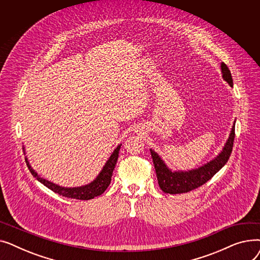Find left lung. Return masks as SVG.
Wrapping results in <instances>:
<instances>
[{"instance_id":"8db88e82","label":"left lung","mask_w":260,"mask_h":260,"mask_svg":"<svg viewBox=\"0 0 260 260\" xmlns=\"http://www.w3.org/2000/svg\"><path fill=\"white\" fill-rule=\"evenodd\" d=\"M220 67L223 80L228 82V84L231 87H233V79H232V75L228 66L222 62ZM235 122L236 121L233 123L229 138L221 152L214 159L197 169L188 171H173L167 166V163L163 161L158 153H156L152 148L149 149L155 166L158 183L163 192L167 194H182L189 192V190L197 188L209 181L217 172H219L225 166L231 156L232 148H233L235 138Z\"/></svg>"}]
</instances>
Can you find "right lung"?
Instances as JSON below:
<instances>
[{
  "label": "right lung",
  "instance_id": "add662e5",
  "mask_svg": "<svg viewBox=\"0 0 260 260\" xmlns=\"http://www.w3.org/2000/svg\"><path fill=\"white\" fill-rule=\"evenodd\" d=\"M121 144H119L112 153V155L109 156L107 161L105 162L104 167L102 168L101 172L98 174V176L95 178L82 186H75V187H67V186H61L59 184L53 183L51 181L46 180L43 177H41L30 166V163L28 161V158L27 156L25 157L26 165L28 167L30 173L34 175L35 178H37L38 181H40L42 184H44L46 187L51 189L52 192L57 193L59 195H62L67 198H74V199H79V200H88L92 199L97 196H100L105 192V189L108 187L109 183L112 181V176H113V171L116 167V163L119 157V151H120ZM23 151L25 153V147L23 146Z\"/></svg>",
  "mask_w": 260,
  "mask_h": 260
}]
</instances>
